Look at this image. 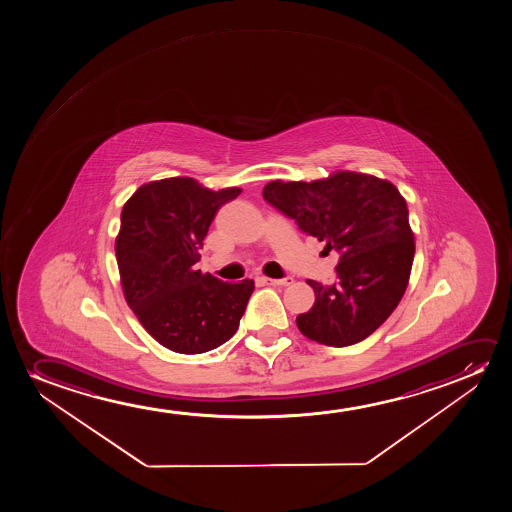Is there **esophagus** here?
<instances>
[{"instance_id":"obj_1","label":"esophagus","mask_w":512,"mask_h":512,"mask_svg":"<svg viewBox=\"0 0 512 512\" xmlns=\"http://www.w3.org/2000/svg\"><path fill=\"white\" fill-rule=\"evenodd\" d=\"M262 280H264V283H267V285H273V287H288V285L294 283L292 276L280 278V280H276V278H262Z\"/></svg>"}]
</instances>
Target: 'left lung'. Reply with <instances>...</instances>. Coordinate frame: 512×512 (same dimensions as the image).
<instances>
[{"label":"left lung","mask_w":512,"mask_h":512,"mask_svg":"<svg viewBox=\"0 0 512 512\" xmlns=\"http://www.w3.org/2000/svg\"><path fill=\"white\" fill-rule=\"evenodd\" d=\"M262 196L302 232L339 253L337 280H308L315 304L297 316L304 336L334 348L360 343L397 308L413 267L406 199L372 175L336 171L315 182L267 183Z\"/></svg>","instance_id":"left-lung-1"}]
</instances>
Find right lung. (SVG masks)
<instances>
[{"label": "right lung", "mask_w": 512, "mask_h": 512, "mask_svg": "<svg viewBox=\"0 0 512 512\" xmlns=\"http://www.w3.org/2000/svg\"><path fill=\"white\" fill-rule=\"evenodd\" d=\"M239 194L236 187L215 192L176 176L141 185L122 208L115 255L124 297L168 350H215L238 330L253 280L225 283L194 264L220 206Z\"/></svg>", "instance_id": "right-lung-1"}]
</instances>
